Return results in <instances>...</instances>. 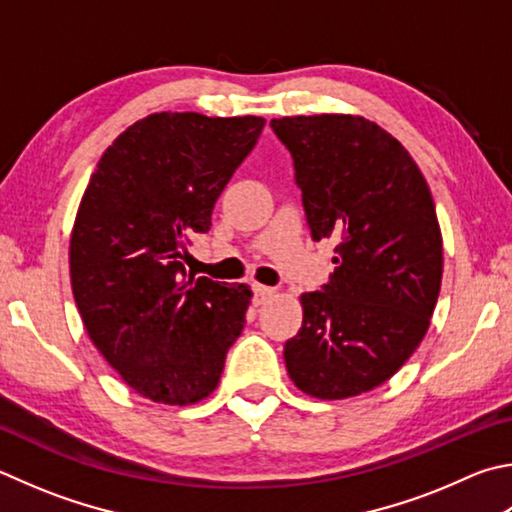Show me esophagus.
<instances>
[{"mask_svg": "<svg viewBox=\"0 0 512 512\" xmlns=\"http://www.w3.org/2000/svg\"><path fill=\"white\" fill-rule=\"evenodd\" d=\"M253 293H255V302L257 304H262V302H266L268 297H273L275 295V288H271V286H264V284H253Z\"/></svg>", "mask_w": 512, "mask_h": 512, "instance_id": "esophagus-1", "label": "esophagus"}]
</instances>
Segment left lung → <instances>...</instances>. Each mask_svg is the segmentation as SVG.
Segmentation results:
<instances>
[{
	"instance_id": "1",
	"label": "left lung",
	"mask_w": 512,
	"mask_h": 512,
	"mask_svg": "<svg viewBox=\"0 0 512 512\" xmlns=\"http://www.w3.org/2000/svg\"><path fill=\"white\" fill-rule=\"evenodd\" d=\"M271 127L293 156L313 239L338 241L329 284L300 297L286 371L320 401L358 396L392 378L430 327L443 277L432 192L410 152L367 118L284 116Z\"/></svg>"
}]
</instances>
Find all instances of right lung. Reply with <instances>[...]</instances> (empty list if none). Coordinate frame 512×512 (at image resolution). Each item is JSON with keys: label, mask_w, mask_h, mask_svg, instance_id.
<instances>
[{"label": "right lung", "mask_w": 512, "mask_h": 512, "mask_svg": "<svg viewBox=\"0 0 512 512\" xmlns=\"http://www.w3.org/2000/svg\"><path fill=\"white\" fill-rule=\"evenodd\" d=\"M264 118L161 111L129 125L91 174L69 271L91 342L136 394L192 405L215 392L253 291L185 273Z\"/></svg>", "instance_id": "obj_1"}]
</instances>
